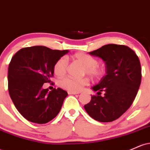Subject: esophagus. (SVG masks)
Instances as JSON below:
<instances>
[{
  "mask_svg": "<svg viewBox=\"0 0 150 150\" xmlns=\"http://www.w3.org/2000/svg\"><path fill=\"white\" fill-rule=\"evenodd\" d=\"M68 94H80V93H79V92H71V91H68Z\"/></svg>",
  "mask_w": 150,
  "mask_h": 150,
  "instance_id": "esophagus-1",
  "label": "esophagus"
}]
</instances>
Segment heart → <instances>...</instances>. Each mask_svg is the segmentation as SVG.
Segmentation results:
<instances>
[{
  "mask_svg": "<svg viewBox=\"0 0 150 150\" xmlns=\"http://www.w3.org/2000/svg\"><path fill=\"white\" fill-rule=\"evenodd\" d=\"M75 60L84 66L83 73H86L93 79H99L104 74V68L98 65L96 58L86 53L79 52L73 56ZM68 68V62L65 58H61L56 61L53 65V73L58 77H62L66 73ZM89 80L86 77L74 78L72 77H65L59 81V85L62 88L71 92H79L84 86L88 85Z\"/></svg>",
  "mask_w": 150,
  "mask_h": 150,
  "instance_id": "b5f03b06",
  "label": "heart"
}]
</instances>
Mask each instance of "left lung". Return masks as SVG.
<instances>
[{"mask_svg": "<svg viewBox=\"0 0 150 150\" xmlns=\"http://www.w3.org/2000/svg\"><path fill=\"white\" fill-rule=\"evenodd\" d=\"M89 53L104 60L106 75L92 87L97 94L92 95L84 107L94 120L113 121L130 108L137 95L142 77L140 60L133 50L125 45L107 44Z\"/></svg>", "mask_w": 150, "mask_h": 150, "instance_id": "1", "label": "left lung"}]
</instances>
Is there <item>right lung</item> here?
<instances>
[{
	"instance_id": "add662e5",
	"label": "right lung",
	"mask_w": 150,
	"mask_h": 150,
	"mask_svg": "<svg viewBox=\"0 0 150 150\" xmlns=\"http://www.w3.org/2000/svg\"><path fill=\"white\" fill-rule=\"evenodd\" d=\"M68 50H53L43 46L21 49L12 58L8 66V92L15 106L24 118L44 124L59 113L68 95L61 88H43L51 82L53 65Z\"/></svg>"
}]
</instances>
